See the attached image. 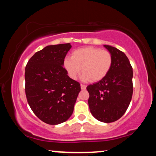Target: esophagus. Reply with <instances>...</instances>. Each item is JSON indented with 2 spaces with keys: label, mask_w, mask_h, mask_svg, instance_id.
<instances>
[{
  "label": "esophagus",
  "mask_w": 156,
  "mask_h": 156,
  "mask_svg": "<svg viewBox=\"0 0 156 156\" xmlns=\"http://www.w3.org/2000/svg\"><path fill=\"white\" fill-rule=\"evenodd\" d=\"M80 88H81V89H86L87 86L84 85V84H80Z\"/></svg>",
  "instance_id": "esophagus-1"
}]
</instances>
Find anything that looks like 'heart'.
Wrapping results in <instances>:
<instances>
[{
    "mask_svg": "<svg viewBox=\"0 0 156 156\" xmlns=\"http://www.w3.org/2000/svg\"><path fill=\"white\" fill-rule=\"evenodd\" d=\"M113 64L112 53L106 50L87 47L76 50L71 58L64 61V67L73 79L79 76L80 69L84 80L98 82L103 80L110 72Z\"/></svg>",
    "mask_w": 156,
    "mask_h": 156,
    "instance_id": "b5f03b06",
    "label": "heart"
}]
</instances>
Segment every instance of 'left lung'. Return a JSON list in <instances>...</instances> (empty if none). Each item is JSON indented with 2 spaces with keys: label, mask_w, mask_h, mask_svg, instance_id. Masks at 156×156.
<instances>
[{
  "label": "left lung",
  "mask_w": 156,
  "mask_h": 156,
  "mask_svg": "<svg viewBox=\"0 0 156 156\" xmlns=\"http://www.w3.org/2000/svg\"><path fill=\"white\" fill-rule=\"evenodd\" d=\"M112 53L113 64L103 80L87 87L88 103L93 117L103 122H113L122 117L133 95V68L122 51L104 45Z\"/></svg>",
  "instance_id": "8db88e82"
}]
</instances>
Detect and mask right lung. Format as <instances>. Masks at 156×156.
I'll use <instances>...</instances> for the list:
<instances>
[{"label": "right lung", "mask_w": 156, "mask_h": 156, "mask_svg": "<svg viewBox=\"0 0 156 156\" xmlns=\"http://www.w3.org/2000/svg\"><path fill=\"white\" fill-rule=\"evenodd\" d=\"M71 44L48 45L28 60L25 91L35 115L49 125H58L72 115L80 91L78 82L67 76L64 61Z\"/></svg>", "instance_id": "obj_1"}]
</instances>
